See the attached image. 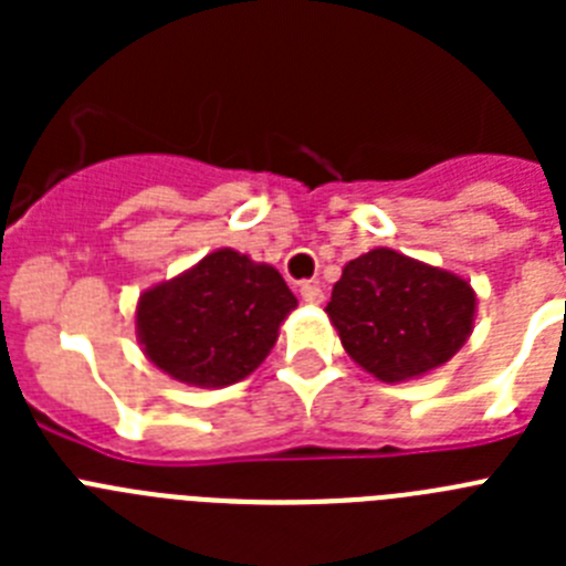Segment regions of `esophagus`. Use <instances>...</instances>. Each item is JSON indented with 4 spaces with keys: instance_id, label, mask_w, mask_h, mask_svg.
Masks as SVG:
<instances>
[{
    "instance_id": "1",
    "label": "esophagus",
    "mask_w": 566,
    "mask_h": 566,
    "mask_svg": "<svg viewBox=\"0 0 566 566\" xmlns=\"http://www.w3.org/2000/svg\"><path fill=\"white\" fill-rule=\"evenodd\" d=\"M323 297H326V294H323V289H319L317 283H303V286H300V300H303L306 306H319Z\"/></svg>"
}]
</instances>
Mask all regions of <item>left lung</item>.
I'll return each mask as SVG.
<instances>
[{
  "mask_svg": "<svg viewBox=\"0 0 566 566\" xmlns=\"http://www.w3.org/2000/svg\"><path fill=\"white\" fill-rule=\"evenodd\" d=\"M326 314L363 371L405 382L444 365L468 343L476 292L448 269L379 247L345 263Z\"/></svg>",
  "mask_w": 566,
  "mask_h": 566,
  "instance_id": "1",
  "label": "left lung"
}]
</instances>
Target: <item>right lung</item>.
Masks as SVG:
<instances>
[{"mask_svg": "<svg viewBox=\"0 0 566 566\" xmlns=\"http://www.w3.org/2000/svg\"><path fill=\"white\" fill-rule=\"evenodd\" d=\"M294 308L297 297L277 269L234 249H214L138 297L135 334L167 377L227 388L269 357Z\"/></svg>", "mask_w": 566, "mask_h": 566, "instance_id": "right-lung-1", "label": "right lung"}]
</instances>
